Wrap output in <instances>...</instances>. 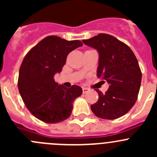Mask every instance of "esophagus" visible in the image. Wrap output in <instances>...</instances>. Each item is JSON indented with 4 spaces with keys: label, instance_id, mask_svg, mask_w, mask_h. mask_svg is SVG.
<instances>
[{
    "label": "esophagus",
    "instance_id": "esophagus-1",
    "mask_svg": "<svg viewBox=\"0 0 157 157\" xmlns=\"http://www.w3.org/2000/svg\"><path fill=\"white\" fill-rule=\"evenodd\" d=\"M89 91V89L86 87H83V93H86Z\"/></svg>",
    "mask_w": 157,
    "mask_h": 157
}]
</instances>
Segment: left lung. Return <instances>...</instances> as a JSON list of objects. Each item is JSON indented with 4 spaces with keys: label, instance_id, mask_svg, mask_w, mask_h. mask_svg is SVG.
I'll return each instance as SVG.
<instances>
[{
    "label": "left lung",
    "instance_id": "1",
    "mask_svg": "<svg viewBox=\"0 0 157 157\" xmlns=\"http://www.w3.org/2000/svg\"><path fill=\"white\" fill-rule=\"evenodd\" d=\"M83 42L98 51L97 77L108 82L105 93L96 90L99 99L91 110L96 116L113 120L128 113L137 101L142 74L129 46L114 36L99 33Z\"/></svg>",
    "mask_w": 157,
    "mask_h": 157
}]
</instances>
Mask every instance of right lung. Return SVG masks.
<instances>
[{
  "label": "right lung",
  "instance_id": "add662e5",
  "mask_svg": "<svg viewBox=\"0 0 157 157\" xmlns=\"http://www.w3.org/2000/svg\"><path fill=\"white\" fill-rule=\"evenodd\" d=\"M83 45L80 41H67L56 36L42 39L26 54L20 66L18 89L23 102L33 116L45 123H58L69 118L73 102L82 88H66L54 76L65 64L68 54Z\"/></svg>",
  "mask_w": 157,
  "mask_h": 157
}]
</instances>
